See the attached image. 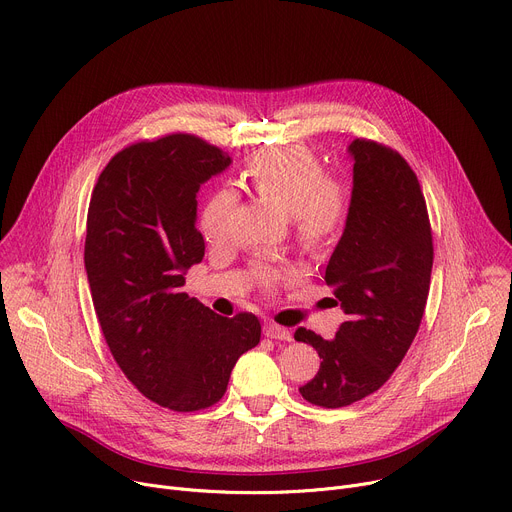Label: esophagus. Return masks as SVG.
I'll return each mask as SVG.
<instances>
[{
	"label": "esophagus",
	"instance_id": "1",
	"mask_svg": "<svg viewBox=\"0 0 512 512\" xmlns=\"http://www.w3.org/2000/svg\"><path fill=\"white\" fill-rule=\"evenodd\" d=\"M264 336L268 338H277V340H291V332L279 324H272V322H266L264 328H262Z\"/></svg>",
	"mask_w": 512,
	"mask_h": 512
}]
</instances>
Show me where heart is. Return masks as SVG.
<instances>
[{
	"mask_svg": "<svg viewBox=\"0 0 512 512\" xmlns=\"http://www.w3.org/2000/svg\"><path fill=\"white\" fill-rule=\"evenodd\" d=\"M246 186L260 201L289 213L297 242L307 250L330 244L346 225L350 194L346 184L324 174L320 157L303 145L274 147L254 153L244 168ZM238 192L229 186L213 190L199 211V225L213 244L225 242L231 233ZM287 270L274 264H256L254 279L262 289H274Z\"/></svg>",
	"mask_w": 512,
	"mask_h": 512,
	"instance_id": "obj_1",
	"label": "heart"
}]
</instances>
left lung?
<instances>
[{
    "instance_id": "left-lung-1",
    "label": "left lung",
    "mask_w": 512,
    "mask_h": 512,
    "mask_svg": "<svg viewBox=\"0 0 512 512\" xmlns=\"http://www.w3.org/2000/svg\"><path fill=\"white\" fill-rule=\"evenodd\" d=\"M350 213L326 266V285L346 313L332 340L297 328L311 344L320 371L299 387L303 400L344 408L377 391L420 328L430 289L432 229L420 182L404 157L383 143L359 137Z\"/></svg>"
}]
</instances>
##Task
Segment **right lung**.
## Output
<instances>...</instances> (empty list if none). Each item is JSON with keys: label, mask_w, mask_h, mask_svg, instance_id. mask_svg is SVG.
<instances>
[{"label": "right lung", "mask_w": 512, "mask_h": 512, "mask_svg": "<svg viewBox=\"0 0 512 512\" xmlns=\"http://www.w3.org/2000/svg\"><path fill=\"white\" fill-rule=\"evenodd\" d=\"M229 164L196 135L143 139L112 155L90 199L84 262L104 340L143 396L174 412L217 404L260 342L254 313L223 318L182 293L205 256L196 192Z\"/></svg>", "instance_id": "obj_1"}]
</instances>
